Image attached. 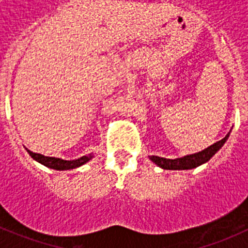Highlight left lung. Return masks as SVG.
Returning a JSON list of instances; mask_svg holds the SVG:
<instances>
[{
	"label": "left lung",
	"mask_w": 248,
	"mask_h": 248,
	"mask_svg": "<svg viewBox=\"0 0 248 248\" xmlns=\"http://www.w3.org/2000/svg\"><path fill=\"white\" fill-rule=\"evenodd\" d=\"M230 133L223 138V139L218 140L217 143L212 144L211 146L206 148L205 150L199 151L196 154L186 155V156L179 157V159H165V157L159 156H149L153 163L156 164L164 170H189V169L198 168V166L202 165L206 161H209L212 156L221 149V146L225 144V141L229 138Z\"/></svg>",
	"instance_id": "obj_1"
}]
</instances>
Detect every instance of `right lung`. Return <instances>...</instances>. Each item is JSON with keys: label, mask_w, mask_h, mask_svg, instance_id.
<instances>
[{"label": "right lung", "mask_w": 248, "mask_h": 248, "mask_svg": "<svg viewBox=\"0 0 248 248\" xmlns=\"http://www.w3.org/2000/svg\"><path fill=\"white\" fill-rule=\"evenodd\" d=\"M28 154L31 155L32 159H34L36 161H38L39 164L47 166V168L54 169V170H71V169L79 168V166L84 165L85 163H88L89 160L93 157V155L88 154L85 156L79 157V159L76 160H63L59 159V157H50V156H45L42 154H36L33 151L28 150Z\"/></svg>", "instance_id": "obj_1"}]
</instances>
